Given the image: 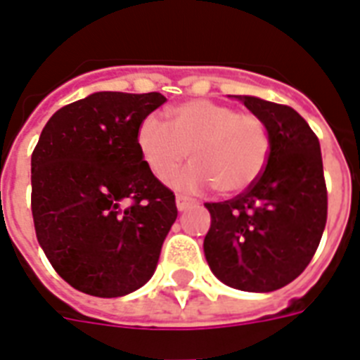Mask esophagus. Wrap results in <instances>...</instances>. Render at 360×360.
Returning a JSON list of instances; mask_svg holds the SVG:
<instances>
[{
  "label": "esophagus",
  "instance_id": "1",
  "mask_svg": "<svg viewBox=\"0 0 360 360\" xmlns=\"http://www.w3.org/2000/svg\"><path fill=\"white\" fill-rule=\"evenodd\" d=\"M175 205H177V209L183 212V210H188L190 207L195 205V200H192V198H188V195H177L175 198Z\"/></svg>",
  "mask_w": 360,
  "mask_h": 360
}]
</instances>
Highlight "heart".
<instances>
[{"mask_svg": "<svg viewBox=\"0 0 360 360\" xmlns=\"http://www.w3.org/2000/svg\"><path fill=\"white\" fill-rule=\"evenodd\" d=\"M170 124L148 114L136 129L140 157L157 179H168L191 155L193 162L172 176L183 190L214 186L220 194L240 192L264 172L270 157V134L264 122L250 112L210 99H190L168 110Z\"/></svg>", "mask_w": 360, "mask_h": 360, "instance_id": "obj_1", "label": "heart"}]
</instances>
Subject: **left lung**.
Wrapping results in <instances>:
<instances>
[{"mask_svg": "<svg viewBox=\"0 0 360 360\" xmlns=\"http://www.w3.org/2000/svg\"><path fill=\"white\" fill-rule=\"evenodd\" d=\"M264 122L270 157L261 177L233 200L205 203L210 270L236 290L271 292L292 283L326 229L327 188L318 136L288 105L235 96Z\"/></svg>", "mask_w": 360, "mask_h": 360, "instance_id": "1", "label": "left lung"}]
</instances>
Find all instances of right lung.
<instances>
[{
    "mask_svg": "<svg viewBox=\"0 0 360 360\" xmlns=\"http://www.w3.org/2000/svg\"><path fill=\"white\" fill-rule=\"evenodd\" d=\"M159 92H94L49 118L31 155V210L40 248L64 281L98 297L150 281L177 218L175 195L136 148Z\"/></svg>",
    "mask_w": 360,
    "mask_h": 360,
    "instance_id": "1",
    "label": "right lung"
}]
</instances>
